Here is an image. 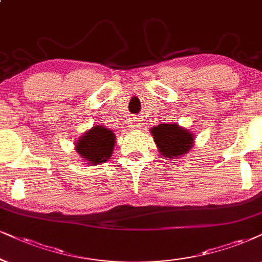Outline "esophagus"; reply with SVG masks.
<instances>
[{"mask_svg":"<svg viewBox=\"0 0 262 262\" xmlns=\"http://www.w3.org/2000/svg\"><path fill=\"white\" fill-rule=\"evenodd\" d=\"M132 128H134V129L139 128V123H133V124H132Z\"/></svg>","mask_w":262,"mask_h":262,"instance_id":"34e87169","label":"esophagus"}]
</instances>
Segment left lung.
Wrapping results in <instances>:
<instances>
[{
    "instance_id": "left-lung-1",
    "label": "left lung",
    "mask_w": 262,
    "mask_h": 262,
    "mask_svg": "<svg viewBox=\"0 0 262 262\" xmlns=\"http://www.w3.org/2000/svg\"><path fill=\"white\" fill-rule=\"evenodd\" d=\"M160 152L167 158L181 156L190 150L193 144V135L187 129L179 127L178 124L162 123L151 129Z\"/></svg>"
}]
</instances>
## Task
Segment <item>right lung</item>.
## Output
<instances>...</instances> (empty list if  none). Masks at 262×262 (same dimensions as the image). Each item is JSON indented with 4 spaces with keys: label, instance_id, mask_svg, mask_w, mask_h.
<instances>
[{
    "label": "right lung",
    "instance_id": "add662e5",
    "mask_svg": "<svg viewBox=\"0 0 262 262\" xmlns=\"http://www.w3.org/2000/svg\"><path fill=\"white\" fill-rule=\"evenodd\" d=\"M115 145V134L107 128L93 127L76 145V151L92 164L106 162L111 157Z\"/></svg>",
    "mask_w": 262,
    "mask_h": 262
}]
</instances>
